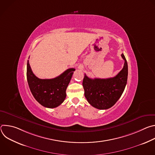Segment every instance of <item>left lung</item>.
<instances>
[{
  "mask_svg": "<svg viewBox=\"0 0 155 155\" xmlns=\"http://www.w3.org/2000/svg\"><path fill=\"white\" fill-rule=\"evenodd\" d=\"M122 70L114 77L106 79L87 77L86 74L83 80L84 96L93 107L101 110L112 107L122 95L127 80L128 68L125 56Z\"/></svg>",
  "mask_w": 155,
  "mask_h": 155,
  "instance_id": "obj_1",
  "label": "left lung"
}]
</instances>
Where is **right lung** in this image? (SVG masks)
<instances>
[{
	"mask_svg": "<svg viewBox=\"0 0 155 155\" xmlns=\"http://www.w3.org/2000/svg\"><path fill=\"white\" fill-rule=\"evenodd\" d=\"M75 71V69L71 68L56 78L40 79L33 74L28 60L27 80L35 100L47 108H55L60 105L65 99L66 89Z\"/></svg>",
	"mask_w": 155,
	"mask_h": 155,
	"instance_id": "obj_1",
	"label": "right lung"
}]
</instances>
